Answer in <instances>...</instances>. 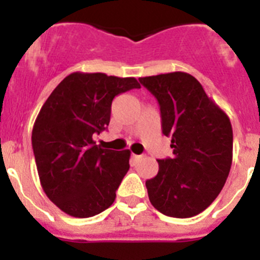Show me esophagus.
Masks as SVG:
<instances>
[{"label":"esophagus","instance_id":"1","mask_svg":"<svg viewBox=\"0 0 260 260\" xmlns=\"http://www.w3.org/2000/svg\"><path fill=\"white\" fill-rule=\"evenodd\" d=\"M132 157H133V160H134L135 162H138V161H141L142 158H143V156H142V155H133Z\"/></svg>","mask_w":260,"mask_h":260}]
</instances>
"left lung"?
I'll use <instances>...</instances> for the list:
<instances>
[{
    "label": "left lung",
    "instance_id": "1",
    "mask_svg": "<svg viewBox=\"0 0 260 260\" xmlns=\"http://www.w3.org/2000/svg\"><path fill=\"white\" fill-rule=\"evenodd\" d=\"M139 80L157 99L162 134L172 138L173 148V157L157 160V174L146 181L148 198L164 215L192 217L215 201L231 171V119L187 73Z\"/></svg>",
    "mask_w": 260,
    "mask_h": 260
}]
</instances>
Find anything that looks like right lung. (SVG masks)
Wrapping results in <instances>:
<instances>
[{"label": "right lung", "instance_id": "obj_1", "mask_svg": "<svg viewBox=\"0 0 260 260\" xmlns=\"http://www.w3.org/2000/svg\"><path fill=\"white\" fill-rule=\"evenodd\" d=\"M141 88L135 78L71 73L53 89L32 128L41 187L61 211L91 217L113 204L127 173L130 151L105 150L93 135L110 121L114 96Z\"/></svg>", "mask_w": 260, "mask_h": 260}]
</instances>
